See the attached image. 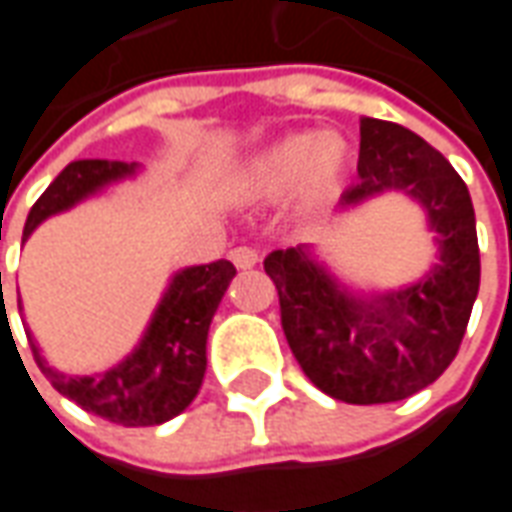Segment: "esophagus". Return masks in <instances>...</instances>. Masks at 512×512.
<instances>
[{
    "mask_svg": "<svg viewBox=\"0 0 512 512\" xmlns=\"http://www.w3.org/2000/svg\"><path fill=\"white\" fill-rule=\"evenodd\" d=\"M230 260L235 263V268H252L260 257H257L252 246H235L233 252H230Z\"/></svg>",
    "mask_w": 512,
    "mask_h": 512,
    "instance_id": "obj_1",
    "label": "esophagus"
}]
</instances>
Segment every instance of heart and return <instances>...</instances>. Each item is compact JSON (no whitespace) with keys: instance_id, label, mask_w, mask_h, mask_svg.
<instances>
[{"instance_id":"heart-1","label":"heart","mask_w":512,"mask_h":512,"mask_svg":"<svg viewBox=\"0 0 512 512\" xmlns=\"http://www.w3.org/2000/svg\"><path fill=\"white\" fill-rule=\"evenodd\" d=\"M354 167V147L340 131H293L260 147L235 175L246 200L274 202L293 191L301 211L334 200Z\"/></svg>"}]
</instances>
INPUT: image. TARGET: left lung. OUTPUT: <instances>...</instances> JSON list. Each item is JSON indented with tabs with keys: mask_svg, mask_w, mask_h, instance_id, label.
Listing matches in <instances>:
<instances>
[{
	"mask_svg": "<svg viewBox=\"0 0 512 512\" xmlns=\"http://www.w3.org/2000/svg\"><path fill=\"white\" fill-rule=\"evenodd\" d=\"M351 211L386 191L422 205L439 255L425 277L384 293H354L310 246L263 260L279 293L282 329L304 376L334 400L395 403L433 384L461 348L480 290V249L469 189L439 150L397 123L362 117Z\"/></svg>",
	"mask_w": 512,
	"mask_h": 512,
	"instance_id": "left-lung-1",
	"label": "left lung"
}]
</instances>
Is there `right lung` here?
<instances>
[{
	"label": "right lung",
	"instance_id": "1",
	"mask_svg": "<svg viewBox=\"0 0 512 512\" xmlns=\"http://www.w3.org/2000/svg\"><path fill=\"white\" fill-rule=\"evenodd\" d=\"M139 164L84 158L71 161L40 194L24 224V238L35 233L40 222L93 197L117 180L134 178ZM235 266L230 260H216L205 266H191L169 279L164 296L158 301L153 318L147 323L142 340L134 351L98 376H65L43 359L35 337L27 340L40 373L51 386L73 400L76 406L126 428H147L178 417L197 397L205 376V343L213 312L230 288ZM2 290V274H0Z\"/></svg>",
	"mask_w": 512,
	"mask_h": 512
}]
</instances>
